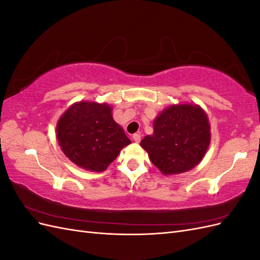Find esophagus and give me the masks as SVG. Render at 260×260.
<instances>
[{"label": "esophagus", "mask_w": 260, "mask_h": 260, "mask_svg": "<svg viewBox=\"0 0 260 260\" xmlns=\"http://www.w3.org/2000/svg\"><path fill=\"white\" fill-rule=\"evenodd\" d=\"M132 139H133V141H135V142L139 143L141 141V136L139 135V133H135V135H133V137H132Z\"/></svg>", "instance_id": "34e87169"}]
</instances>
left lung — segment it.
Here are the masks:
<instances>
[{
    "label": "left lung",
    "mask_w": 260,
    "mask_h": 260,
    "mask_svg": "<svg viewBox=\"0 0 260 260\" xmlns=\"http://www.w3.org/2000/svg\"><path fill=\"white\" fill-rule=\"evenodd\" d=\"M153 127V135L146 136L140 145L165 176L193 169L210 144L208 117L199 105H171L155 118Z\"/></svg>",
    "instance_id": "left-lung-1"
}]
</instances>
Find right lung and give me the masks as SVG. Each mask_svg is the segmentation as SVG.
I'll return each mask as SVG.
<instances>
[{"label": "right lung", "mask_w": 260, "mask_h": 260, "mask_svg": "<svg viewBox=\"0 0 260 260\" xmlns=\"http://www.w3.org/2000/svg\"><path fill=\"white\" fill-rule=\"evenodd\" d=\"M106 103L78 102L56 125L58 144L68 158L85 170H106L121 149L131 143Z\"/></svg>", "instance_id": "right-lung-1"}]
</instances>
